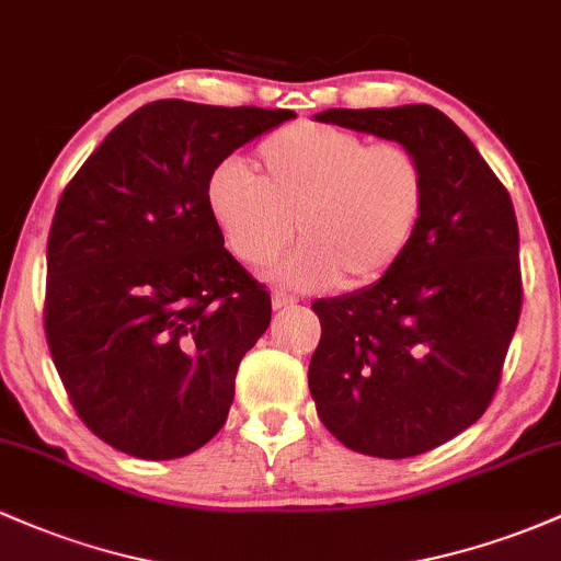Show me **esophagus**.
I'll list each match as a JSON object with an SVG mask.
<instances>
[{"label": "esophagus", "instance_id": "esophagus-1", "mask_svg": "<svg viewBox=\"0 0 561 561\" xmlns=\"http://www.w3.org/2000/svg\"><path fill=\"white\" fill-rule=\"evenodd\" d=\"M293 304H295L293 295H285V293H274V295H271V306H274V311L287 309V306H293Z\"/></svg>", "mask_w": 561, "mask_h": 561}]
</instances>
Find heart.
I'll use <instances>...</instances> for the list:
<instances>
[{
	"label": "heart",
	"instance_id": "heart-1",
	"mask_svg": "<svg viewBox=\"0 0 561 561\" xmlns=\"http://www.w3.org/2000/svg\"><path fill=\"white\" fill-rule=\"evenodd\" d=\"M423 207L426 172L415 153L317 122L271 133L252 170L224 164L207 183V210L248 266L274 261L295 220L300 248L271 268V279L295 290L380 279L410 248Z\"/></svg>",
	"mask_w": 561,
	"mask_h": 561
}]
</instances>
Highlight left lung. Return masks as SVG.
Listing matches in <instances>:
<instances>
[{
	"label": "left lung",
	"instance_id": "1",
	"mask_svg": "<svg viewBox=\"0 0 561 561\" xmlns=\"http://www.w3.org/2000/svg\"><path fill=\"white\" fill-rule=\"evenodd\" d=\"M410 149L426 207L410 248L365 290L317 300L309 389L348 450L412 458L488 410L522 311L519 229L508 191L439 108H328L313 116Z\"/></svg>",
	"mask_w": 561,
	"mask_h": 561
}]
</instances>
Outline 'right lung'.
Returning a JSON list of instances; mask_svg holds the SVG:
<instances>
[{"label":"right lung","instance_id":"add662e5","mask_svg":"<svg viewBox=\"0 0 561 561\" xmlns=\"http://www.w3.org/2000/svg\"><path fill=\"white\" fill-rule=\"evenodd\" d=\"M287 119L295 111L146 103L60 196L47 346L77 415L116 450L183 458L224 428L271 298L224 248L207 183L229 153Z\"/></svg>","mask_w":561,"mask_h":561}]
</instances>
